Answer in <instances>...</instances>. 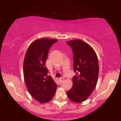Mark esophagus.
Returning <instances> with one entry per match:
<instances>
[{
    "label": "esophagus",
    "mask_w": 121,
    "mask_h": 121,
    "mask_svg": "<svg viewBox=\"0 0 121 121\" xmlns=\"http://www.w3.org/2000/svg\"><path fill=\"white\" fill-rule=\"evenodd\" d=\"M65 80V78L63 77H61L60 78V79H59V82H60V83H62L63 81H64Z\"/></svg>",
    "instance_id": "esophagus-1"
}]
</instances>
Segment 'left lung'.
Here are the masks:
<instances>
[{
    "label": "left lung",
    "mask_w": 121,
    "mask_h": 121,
    "mask_svg": "<svg viewBox=\"0 0 121 121\" xmlns=\"http://www.w3.org/2000/svg\"><path fill=\"white\" fill-rule=\"evenodd\" d=\"M67 44L73 51V86L67 92L71 101L81 103L91 95L97 85L99 63L97 54L92 47L81 39L68 41Z\"/></svg>",
    "instance_id": "obj_1"
}]
</instances>
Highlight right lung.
I'll return each mask as SVG.
<instances>
[{"label": "right lung", "mask_w": 121, "mask_h": 121, "mask_svg": "<svg viewBox=\"0 0 121 121\" xmlns=\"http://www.w3.org/2000/svg\"><path fill=\"white\" fill-rule=\"evenodd\" d=\"M58 40L39 38L34 41L26 51L23 61V76L26 85L30 95L40 103L52 100L56 84L51 76L45 62L50 47Z\"/></svg>", "instance_id": "right-lung-1"}]
</instances>
